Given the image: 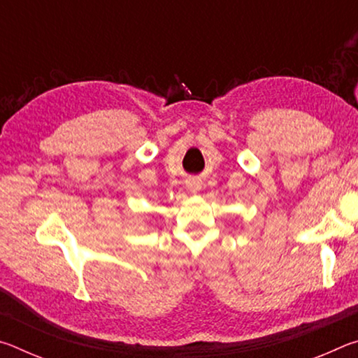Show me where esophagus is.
<instances>
[{
    "label": "esophagus",
    "mask_w": 358,
    "mask_h": 358,
    "mask_svg": "<svg viewBox=\"0 0 358 358\" xmlns=\"http://www.w3.org/2000/svg\"><path fill=\"white\" fill-rule=\"evenodd\" d=\"M189 187H191V189H197V183H191Z\"/></svg>",
    "instance_id": "esophagus-1"
}]
</instances>
